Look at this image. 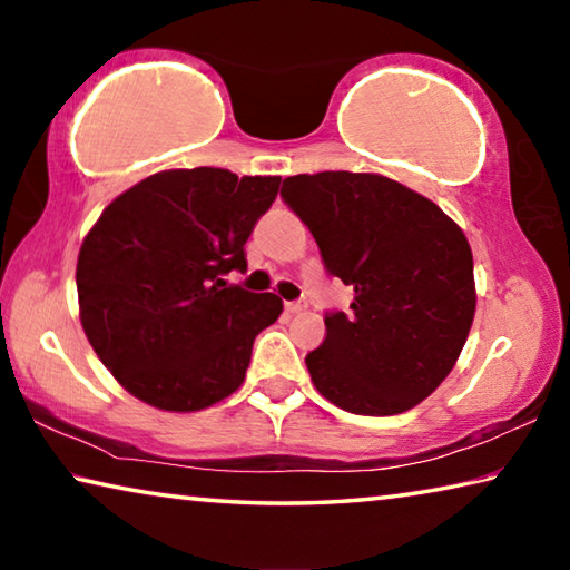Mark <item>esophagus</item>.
<instances>
[{
	"mask_svg": "<svg viewBox=\"0 0 570 570\" xmlns=\"http://www.w3.org/2000/svg\"><path fill=\"white\" fill-rule=\"evenodd\" d=\"M304 308H306V304H302V302H286L288 314H298V312H304Z\"/></svg>",
	"mask_w": 570,
	"mask_h": 570,
	"instance_id": "1",
	"label": "esophagus"
}]
</instances>
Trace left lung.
Here are the masks:
<instances>
[{
  "instance_id": "left-lung-1",
  "label": "left lung",
  "mask_w": 570,
  "mask_h": 570,
  "mask_svg": "<svg viewBox=\"0 0 570 570\" xmlns=\"http://www.w3.org/2000/svg\"><path fill=\"white\" fill-rule=\"evenodd\" d=\"M282 198L320 244L326 272L354 288L352 312L324 316L306 354L322 397L387 417L435 392L475 320L472 250L430 198L380 173L284 178Z\"/></svg>"
}]
</instances>
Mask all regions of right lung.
I'll use <instances>...</instances> for the list:
<instances>
[{"instance_id": "right-lung-1", "label": "right lung", "mask_w": 570, "mask_h": 570, "mask_svg": "<svg viewBox=\"0 0 570 570\" xmlns=\"http://www.w3.org/2000/svg\"><path fill=\"white\" fill-rule=\"evenodd\" d=\"M278 183L224 168L160 170L120 193L82 238V330L132 397L198 412L244 384L256 334L284 304L224 276L246 272L244 244Z\"/></svg>"}]
</instances>
